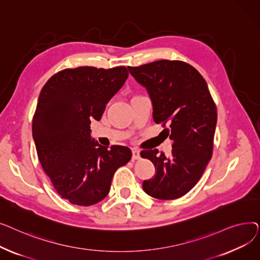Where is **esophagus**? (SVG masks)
<instances>
[{
  "label": "esophagus",
  "mask_w": 260,
  "mask_h": 260,
  "mask_svg": "<svg viewBox=\"0 0 260 260\" xmlns=\"http://www.w3.org/2000/svg\"><path fill=\"white\" fill-rule=\"evenodd\" d=\"M132 153H133V160H138V159H140V152L138 151L137 148H133V151H132Z\"/></svg>",
  "instance_id": "1"
}]
</instances>
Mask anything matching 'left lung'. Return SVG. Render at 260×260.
I'll return each instance as SVG.
<instances>
[{
  "mask_svg": "<svg viewBox=\"0 0 260 260\" xmlns=\"http://www.w3.org/2000/svg\"><path fill=\"white\" fill-rule=\"evenodd\" d=\"M131 75L144 86L153 103V118L173 142L166 157L158 149L142 151L156 169L144 180V192L157 199L182 197L201 178L213 154L217 108L206 80L182 61L160 60L138 67L128 66Z\"/></svg>",
  "mask_w": 260,
  "mask_h": 260,
  "instance_id": "obj_1",
  "label": "left lung"
}]
</instances>
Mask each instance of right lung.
<instances>
[{
  "instance_id": "right-lung-1",
  "label": "right lung",
  "mask_w": 260,
  "mask_h": 260,
  "mask_svg": "<svg viewBox=\"0 0 260 260\" xmlns=\"http://www.w3.org/2000/svg\"><path fill=\"white\" fill-rule=\"evenodd\" d=\"M127 77L124 66L66 68L40 92L32 119L38 158L57 193L73 204L103 200L115 172L132 158L128 147L108 149L90 137V121L101 119Z\"/></svg>"
}]
</instances>
